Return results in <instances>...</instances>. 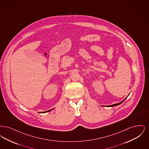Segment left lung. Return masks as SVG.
Here are the masks:
<instances>
[{"label": "left lung", "mask_w": 149, "mask_h": 149, "mask_svg": "<svg viewBox=\"0 0 149 149\" xmlns=\"http://www.w3.org/2000/svg\"><path fill=\"white\" fill-rule=\"evenodd\" d=\"M127 98V97L125 98V99H124L123 101H122V102H120V103H117V104H112V105H110V106H106V107H114V106H118V105H119V104H121L123 102H124L125 100V99H126Z\"/></svg>", "instance_id": "left-lung-1"}]
</instances>
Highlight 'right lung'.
Here are the masks:
<instances>
[{
	"label": "right lung",
	"mask_w": 149,
	"mask_h": 149,
	"mask_svg": "<svg viewBox=\"0 0 149 149\" xmlns=\"http://www.w3.org/2000/svg\"><path fill=\"white\" fill-rule=\"evenodd\" d=\"M53 109H50V110H49V111H46V112H42V113H46V112H50V111H51V110H52Z\"/></svg>",
	"instance_id": "obj_1"
}]
</instances>
